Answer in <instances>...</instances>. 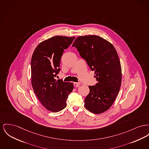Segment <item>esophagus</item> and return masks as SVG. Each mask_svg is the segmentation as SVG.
Listing matches in <instances>:
<instances>
[{
  "mask_svg": "<svg viewBox=\"0 0 149 149\" xmlns=\"http://www.w3.org/2000/svg\"><path fill=\"white\" fill-rule=\"evenodd\" d=\"M74 84H75V87H79V85L80 84V83H76V82H75L74 83Z\"/></svg>",
  "mask_w": 149,
  "mask_h": 149,
  "instance_id": "1",
  "label": "esophagus"
}]
</instances>
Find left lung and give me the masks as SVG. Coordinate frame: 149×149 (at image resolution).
Masks as SVG:
<instances>
[{"label":"left lung","mask_w":149,"mask_h":149,"mask_svg":"<svg viewBox=\"0 0 149 149\" xmlns=\"http://www.w3.org/2000/svg\"><path fill=\"white\" fill-rule=\"evenodd\" d=\"M95 71L97 83L89 86L84 100L86 109L94 114L109 110L117 96L122 83L120 60L113 45L97 35L80 36L72 45Z\"/></svg>","instance_id":"8db88e82"}]
</instances>
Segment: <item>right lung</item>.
I'll use <instances>...</instances> for the list:
<instances>
[{
	"label": "right lung",
	"mask_w": 149,
	"mask_h": 149,
	"mask_svg": "<svg viewBox=\"0 0 149 149\" xmlns=\"http://www.w3.org/2000/svg\"><path fill=\"white\" fill-rule=\"evenodd\" d=\"M75 37L55 36L38 45L31 61V79L34 92L44 107L56 113L66 106V101L74 88L73 83L54 79L59 72L64 50Z\"/></svg>",
	"instance_id": "add662e5"
}]
</instances>
